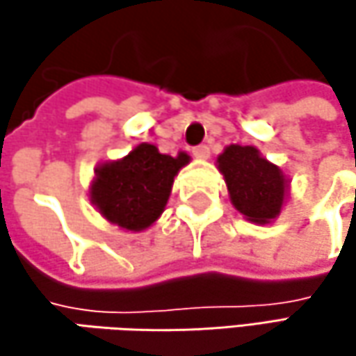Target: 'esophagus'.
I'll use <instances>...</instances> for the list:
<instances>
[{
	"instance_id": "1",
	"label": "esophagus",
	"mask_w": 356,
	"mask_h": 356,
	"mask_svg": "<svg viewBox=\"0 0 356 356\" xmlns=\"http://www.w3.org/2000/svg\"><path fill=\"white\" fill-rule=\"evenodd\" d=\"M193 156L200 159V161H206V159H210V148L208 146H195L193 148Z\"/></svg>"
}]
</instances>
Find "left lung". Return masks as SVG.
Masks as SVG:
<instances>
[{"mask_svg": "<svg viewBox=\"0 0 356 356\" xmlns=\"http://www.w3.org/2000/svg\"><path fill=\"white\" fill-rule=\"evenodd\" d=\"M231 204L253 225L276 220L291 197V179L255 146L229 144L216 159Z\"/></svg>", "mask_w": 356, "mask_h": 356, "instance_id": "8db88e82", "label": "left lung"}]
</instances>
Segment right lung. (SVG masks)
<instances>
[{
    "instance_id": "obj_1",
    "label": "right lung",
    "mask_w": 356,
    "mask_h": 356,
    "mask_svg": "<svg viewBox=\"0 0 356 356\" xmlns=\"http://www.w3.org/2000/svg\"><path fill=\"white\" fill-rule=\"evenodd\" d=\"M189 161L187 152L169 156L142 142L123 159L105 161L95 169L90 202L111 225L131 233L146 231L165 212L173 181Z\"/></svg>"
}]
</instances>
